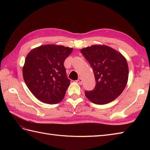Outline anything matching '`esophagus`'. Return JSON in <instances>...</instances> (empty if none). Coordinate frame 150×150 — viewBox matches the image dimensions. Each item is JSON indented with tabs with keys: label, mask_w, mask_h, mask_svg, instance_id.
Masks as SVG:
<instances>
[{
	"label": "esophagus",
	"mask_w": 150,
	"mask_h": 150,
	"mask_svg": "<svg viewBox=\"0 0 150 150\" xmlns=\"http://www.w3.org/2000/svg\"><path fill=\"white\" fill-rule=\"evenodd\" d=\"M76 82H77L79 84L81 85V84H82V79L81 77H79V78L77 79V80L76 81Z\"/></svg>",
	"instance_id": "1"
}]
</instances>
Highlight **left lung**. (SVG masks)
<instances>
[{"label":"left lung","instance_id":"8db88e82","mask_svg":"<svg viewBox=\"0 0 150 150\" xmlns=\"http://www.w3.org/2000/svg\"><path fill=\"white\" fill-rule=\"evenodd\" d=\"M81 52L93 68L96 81L93 90L85 91L86 97L96 104L114 100L128 82V66L125 57L105 45H93Z\"/></svg>","mask_w":150,"mask_h":150}]
</instances>
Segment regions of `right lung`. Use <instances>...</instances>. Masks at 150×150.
<instances>
[{
    "instance_id": "right-lung-1",
    "label": "right lung",
    "mask_w": 150,
    "mask_h": 150,
    "mask_svg": "<svg viewBox=\"0 0 150 150\" xmlns=\"http://www.w3.org/2000/svg\"><path fill=\"white\" fill-rule=\"evenodd\" d=\"M73 48L47 44L28 54L22 68L27 87L37 99L47 104L61 101L70 84L64 66Z\"/></svg>"
}]
</instances>
